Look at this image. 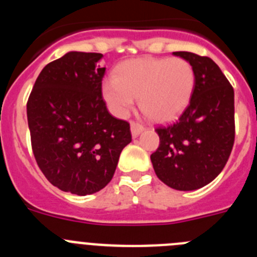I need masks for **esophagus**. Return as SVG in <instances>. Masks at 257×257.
Wrapping results in <instances>:
<instances>
[{"mask_svg":"<svg viewBox=\"0 0 257 257\" xmlns=\"http://www.w3.org/2000/svg\"><path fill=\"white\" fill-rule=\"evenodd\" d=\"M145 130V127L143 126L142 123H138V122H131V134H133L134 138H136V136L139 135L140 133H143V131Z\"/></svg>","mask_w":257,"mask_h":257,"instance_id":"1","label":"esophagus"}]
</instances>
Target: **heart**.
<instances>
[{"label": "heart", "mask_w": 257, "mask_h": 257, "mask_svg": "<svg viewBox=\"0 0 257 257\" xmlns=\"http://www.w3.org/2000/svg\"><path fill=\"white\" fill-rule=\"evenodd\" d=\"M196 73L181 58H140L122 63L114 77L103 82V96L113 113L126 117L139 96V105L151 119L166 122L188 105Z\"/></svg>", "instance_id": "1"}]
</instances>
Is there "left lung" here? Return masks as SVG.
<instances>
[{
  "label": "left lung",
  "mask_w": 257,
  "mask_h": 257,
  "mask_svg": "<svg viewBox=\"0 0 257 257\" xmlns=\"http://www.w3.org/2000/svg\"><path fill=\"white\" fill-rule=\"evenodd\" d=\"M174 55L192 64L196 86L178 119L156 128L160 147L151 160L156 175L166 185L196 190L216 178L231 153L234 90L212 59L188 51Z\"/></svg>",
  "instance_id": "8db88e82"
}]
</instances>
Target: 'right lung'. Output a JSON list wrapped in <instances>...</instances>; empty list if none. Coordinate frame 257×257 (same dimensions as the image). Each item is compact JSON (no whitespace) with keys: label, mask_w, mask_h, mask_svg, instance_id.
Here are the masks:
<instances>
[{"label":"right lung","mask_w":257,"mask_h":257,"mask_svg":"<svg viewBox=\"0 0 257 257\" xmlns=\"http://www.w3.org/2000/svg\"><path fill=\"white\" fill-rule=\"evenodd\" d=\"M97 52L70 51L36 79L27 117L38 167L63 192L92 194L112 180L130 123L113 117L101 95Z\"/></svg>","instance_id":"right-lung-1"}]
</instances>
